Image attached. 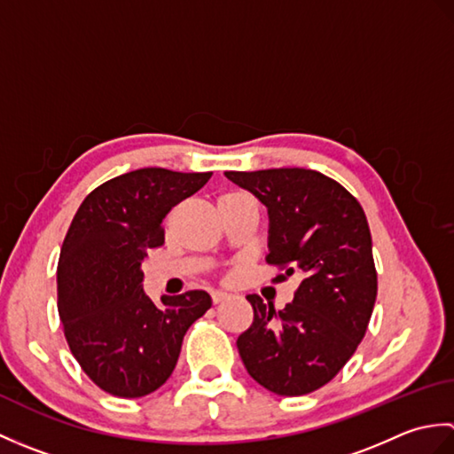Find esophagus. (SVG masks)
Listing matches in <instances>:
<instances>
[{"label":"esophagus","instance_id":"34e87169","mask_svg":"<svg viewBox=\"0 0 454 454\" xmlns=\"http://www.w3.org/2000/svg\"><path fill=\"white\" fill-rule=\"evenodd\" d=\"M228 298V294L226 293H220V291H216V293H212V302L215 304H220V302H224Z\"/></svg>","mask_w":454,"mask_h":454}]
</instances>
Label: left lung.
I'll use <instances>...</instances> for the list:
<instances>
[{"instance_id": "8db88e82", "label": "left lung", "mask_w": 454, "mask_h": 454, "mask_svg": "<svg viewBox=\"0 0 454 454\" xmlns=\"http://www.w3.org/2000/svg\"><path fill=\"white\" fill-rule=\"evenodd\" d=\"M269 215L267 263L302 275L283 310L247 294L254 324L238 337L249 376L278 396L330 382L364 337L376 301L369 222L349 191L304 168L226 171Z\"/></svg>"}]
</instances>
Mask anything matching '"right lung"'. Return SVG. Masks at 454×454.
<instances>
[{
    "instance_id": "1",
    "label": "right lung",
    "mask_w": 454,
    "mask_h": 454,
    "mask_svg": "<svg viewBox=\"0 0 454 454\" xmlns=\"http://www.w3.org/2000/svg\"><path fill=\"white\" fill-rule=\"evenodd\" d=\"M212 173L144 168L91 191L75 212L58 259V314L75 361L105 392L142 398L176 369L191 324L212 306L208 293H144L142 262L163 244L161 222Z\"/></svg>"
}]
</instances>
